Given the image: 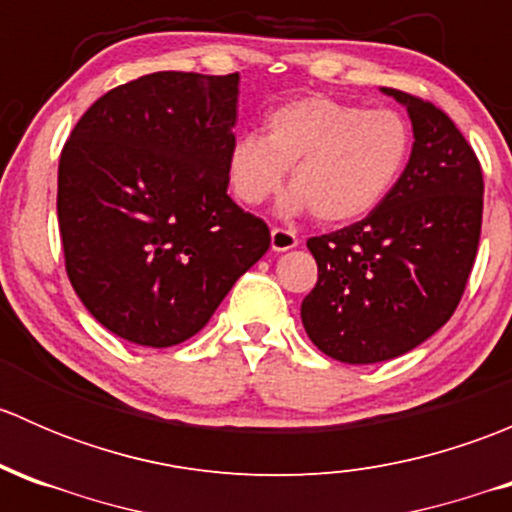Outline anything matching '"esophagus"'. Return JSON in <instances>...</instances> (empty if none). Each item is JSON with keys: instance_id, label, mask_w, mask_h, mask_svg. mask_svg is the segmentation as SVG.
Instances as JSON below:
<instances>
[{"instance_id": "obj_1", "label": "esophagus", "mask_w": 512, "mask_h": 512, "mask_svg": "<svg viewBox=\"0 0 512 512\" xmlns=\"http://www.w3.org/2000/svg\"><path fill=\"white\" fill-rule=\"evenodd\" d=\"M299 245L297 232L285 230V227H272V250L275 252H287L292 247Z\"/></svg>"}]
</instances>
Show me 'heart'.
<instances>
[{
	"mask_svg": "<svg viewBox=\"0 0 512 512\" xmlns=\"http://www.w3.org/2000/svg\"><path fill=\"white\" fill-rule=\"evenodd\" d=\"M411 126L394 108H364L332 96H304L267 113L265 131L237 138L227 178L237 200L260 205L282 188L287 215L312 210L324 225H344L379 208L404 175Z\"/></svg>",
	"mask_w": 512,
	"mask_h": 512,
	"instance_id": "obj_1",
	"label": "heart"
}]
</instances>
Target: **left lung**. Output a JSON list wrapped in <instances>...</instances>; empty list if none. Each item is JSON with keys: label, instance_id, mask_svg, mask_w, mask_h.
I'll return each mask as SVG.
<instances>
[{"label": "left lung", "instance_id": "obj_1", "mask_svg": "<svg viewBox=\"0 0 512 512\" xmlns=\"http://www.w3.org/2000/svg\"><path fill=\"white\" fill-rule=\"evenodd\" d=\"M404 103L414 148L389 198L359 223L309 237L319 280L302 302L314 347L376 364L426 342L466 292L483 223V170L456 123L431 101Z\"/></svg>", "mask_w": 512, "mask_h": 512}]
</instances>
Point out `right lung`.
Instances as JSON below:
<instances>
[{"label":"right lung","instance_id":"1","mask_svg":"<svg viewBox=\"0 0 512 512\" xmlns=\"http://www.w3.org/2000/svg\"><path fill=\"white\" fill-rule=\"evenodd\" d=\"M240 74L158 71L103 94L59 158L66 275L108 332L173 347L270 247L227 195Z\"/></svg>","mask_w":512,"mask_h":512}]
</instances>
